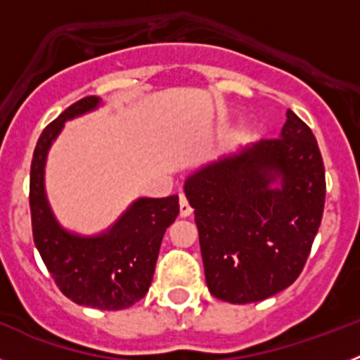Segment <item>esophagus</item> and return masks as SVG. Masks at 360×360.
Returning <instances> with one entry per match:
<instances>
[{
	"mask_svg": "<svg viewBox=\"0 0 360 360\" xmlns=\"http://www.w3.org/2000/svg\"><path fill=\"white\" fill-rule=\"evenodd\" d=\"M191 212H193V207H191L189 200H187V196L184 195V193H180V216H189Z\"/></svg>",
	"mask_w": 360,
	"mask_h": 360,
	"instance_id": "obj_1",
	"label": "esophagus"
}]
</instances>
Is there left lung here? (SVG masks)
<instances>
[{"instance_id":"8db88e82","label":"left lung","mask_w":360,"mask_h":360,"mask_svg":"<svg viewBox=\"0 0 360 360\" xmlns=\"http://www.w3.org/2000/svg\"><path fill=\"white\" fill-rule=\"evenodd\" d=\"M184 191L214 297L256 303L299 278L323 219L326 182L316 136L294 111L279 139L203 165Z\"/></svg>"}]
</instances>
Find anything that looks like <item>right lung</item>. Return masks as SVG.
Listing matches in <instances>:
<instances>
[{"instance_id":"obj_1","label":"right lung","mask_w":360,"mask_h":360,"mask_svg":"<svg viewBox=\"0 0 360 360\" xmlns=\"http://www.w3.org/2000/svg\"><path fill=\"white\" fill-rule=\"evenodd\" d=\"M101 104L84 97L66 108L41 133L30 165V214L34 243L59 290L82 307L124 310L149 290L165 229L180 212L178 196L139 198L97 236H81L59 225L44 191V165L66 120Z\"/></svg>"}]
</instances>
